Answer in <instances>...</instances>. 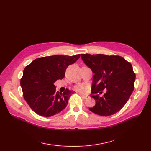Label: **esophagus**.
Instances as JSON below:
<instances>
[{"instance_id":"1","label":"esophagus","mask_w":151,"mask_h":151,"mask_svg":"<svg viewBox=\"0 0 151 151\" xmlns=\"http://www.w3.org/2000/svg\"><path fill=\"white\" fill-rule=\"evenodd\" d=\"M81 96L84 99H88L89 98V97L88 96Z\"/></svg>"}]
</instances>
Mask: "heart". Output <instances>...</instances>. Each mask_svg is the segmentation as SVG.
<instances>
[{
  "label": "heart",
  "mask_w": 151,
  "mask_h": 151,
  "mask_svg": "<svg viewBox=\"0 0 151 151\" xmlns=\"http://www.w3.org/2000/svg\"><path fill=\"white\" fill-rule=\"evenodd\" d=\"M75 90L80 92H83L85 91V86L83 85L76 86L75 87Z\"/></svg>",
  "instance_id": "obj_1"
}]
</instances>
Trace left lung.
Returning a JSON list of instances; mask_svg holds the SVG:
<instances>
[{
  "label": "left lung",
  "mask_w": 151,
  "mask_h": 151,
  "mask_svg": "<svg viewBox=\"0 0 151 151\" xmlns=\"http://www.w3.org/2000/svg\"><path fill=\"white\" fill-rule=\"evenodd\" d=\"M81 58L94 73L91 97L96 105L89 108L101 116L113 115L120 111L129 100L134 88L135 73L131 63L119 55L82 54ZM105 88L107 92L101 97Z\"/></svg>",
  "instance_id": "8db88e82"
}]
</instances>
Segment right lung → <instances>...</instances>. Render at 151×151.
Returning <instances> with one entry per match:
<instances>
[{"mask_svg":"<svg viewBox=\"0 0 151 151\" xmlns=\"http://www.w3.org/2000/svg\"><path fill=\"white\" fill-rule=\"evenodd\" d=\"M80 58V54L38 58L24 69L20 81L23 97L35 113L51 117L67 106L73 91L56 92L54 83L64 78L67 68Z\"/></svg>","mask_w":151,"mask_h":151,"instance_id":"right-lung-1","label":"right lung"}]
</instances>
